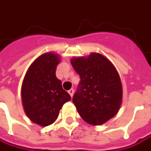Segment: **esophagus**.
<instances>
[{
  "instance_id": "1",
  "label": "esophagus",
  "mask_w": 151,
  "mask_h": 151,
  "mask_svg": "<svg viewBox=\"0 0 151 151\" xmlns=\"http://www.w3.org/2000/svg\"><path fill=\"white\" fill-rule=\"evenodd\" d=\"M68 93H69V95L73 97V94H74V90H73V89L69 90V91H68Z\"/></svg>"
}]
</instances>
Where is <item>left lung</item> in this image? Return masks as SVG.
Returning <instances> with one entry per match:
<instances>
[{
    "label": "left lung",
    "instance_id": "8db88e82",
    "mask_svg": "<svg viewBox=\"0 0 151 151\" xmlns=\"http://www.w3.org/2000/svg\"><path fill=\"white\" fill-rule=\"evenodd\" d=\"M71 64L80 77L73 102L81 118L100 126L113 118L122 102V84L116 68L99 53L73 57Z\"/></svg>",
    "mask_w": 151,
    "mask_h": 151
}]
</instances>
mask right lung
<instances>
[{
  "label": "right lung",
  "mask_w": 151,
  "mask_h": 151,
  "mask_svg": "<svg viewBox=\"0 0 151 151\" xmlns=\"http://www.w3.org/2000/svg\"><path fill=\"white\" fill-rule=\"evenodd\" d=\"M60 62L59 55L44 53L31 63L23 80L21 97L24 113L40 127L53 124L63 104L71 100L55 75Z\"/></svg>",
  "instance_id": "right-lung-1"
}]
</instances>
